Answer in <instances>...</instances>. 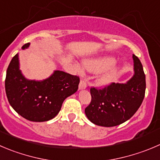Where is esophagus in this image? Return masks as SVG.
<instances>
[{
	"label": "esophagus",
	"instance_id": "esophagus-1",
	"mask_svg": "<svg viewBox=\"0 0 160 160\" xmlns=\"http://www.w3.org/2000/svg\"><path fill=\"white\" fill-rule=\"evenodd\" d=\"M86 87H87V83H86V82L85 80H81L80 83H79L78 89L81 90V89H86Z\"/></svg>",
	"mask_w": 160,
	"mask_h": 160
}]
</instances>
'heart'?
<instances>
[{
	"label": "heart",
	"instance_id": "b5f03b06",
	"mask_svg": "<svg viewBox=\"0 0 160 160\" xmlns=\"http://www.w3.org/2000/svg\"><path fill=\"white\" fill-rule=\"evenodd\" d=\"M114 63H115V59L113 57L108 56V57H104V58L99 59V60L86 62L85 65L89 71H93V72H100V71H104L110 68ZM117 68H112L107 72L102 74L101 76H100L98 79L99 83L102 86L110 84L115 78Z\"/></svg>",
	"mask_w": 160,
	"mask_h": 160
}]
</instances>
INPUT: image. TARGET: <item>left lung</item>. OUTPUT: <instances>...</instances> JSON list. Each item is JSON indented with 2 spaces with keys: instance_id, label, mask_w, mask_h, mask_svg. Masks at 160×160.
Returning <instances> with one entry per match:
<instances>
[{
  "instance_id": "left-lung-1",
  "label": "left lung",
  "mask_w": 160,
  "mask_h": 160,
  "mask_svg": "<svg viewBox=\"0 0 160 160\" xmlns=\"http://www.w3.org/2000/svg\"><path fill=\"white\" fill-rule=\"evenodd\" d=\"M133 60L134 74L127 82L90 89L92 100L85 113L93 124L115 127L130 119L140 108L145 93V74L138 57L133 55Z\"/></svg>"
}]
</instances>
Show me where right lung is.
<instances>
[{"mask_svg": "<svg viewBox=\"0 0 160 160\" xmlns=\"http://www.w3.org/2000/svg\"><path fill=\"white\" fill-rule=\"evenodd\" d=\"M27 43L22 49H27ZM79 78L54 71L43 80H30L19 69V53L12 59L6 72L5 92L9 104L19 115L32 122H45L58 115L67 97L77 92Z\"/></svg>", "mask_w": 160, "mask_h": 160, "instance_id": "right-lung-1", "label": "right lung"}]
</instances>
